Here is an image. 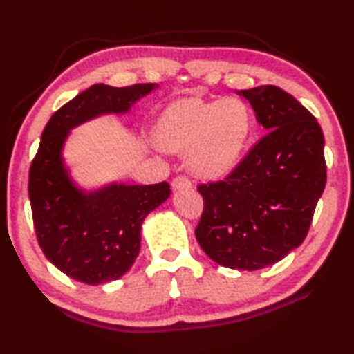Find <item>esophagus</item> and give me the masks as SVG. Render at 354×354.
<instances>
[{
    "mask_svg": "<svg viewBox=\"0 0 354 354\" xmlns=\"http://www.w3.org/2000/svg\"><path fill=\"white\" fill-rule=\"evenodd\" d=\"M171 189L175 192L184 190V189H192V183L185 176H176L171 181Z\"/></svg>",
    "mask_w": 354,
    "mask_h": 354,
    "instance_id": "obj_1",
    "label": "esophagus"
}]
</instances>
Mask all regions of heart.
I'll list each match as a JSON object with an SVG mask.
<instances>
[{
  "label": "heart",
  "mask_w": 354,
  "mask_h": 354,
  "mask_svg": "<svg viewBox=\"0 0 354 354\" xmlns=\"http://www.w3.org/2000/svg\"><path fill=\"white\" fill-rule=\"evenodd\" d=\"M251 129L253 117L242 100L181 98L160 113L154 140L164 151H187V167L195 176L218 179L239 162Z\"/></svg>",
  "instance_id": "b5f03b06"
}]
</instances>
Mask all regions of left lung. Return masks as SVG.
Instances as JSON below:
<instances>
[{
  "label": "left lung",
  "instance_id": "8db88e82",
  "mask_svg": "<svg viewBox=\"0 0 354 354\" xmlns=\"http://www.w3.org/2000/svg\"><path fill=\"white\" fill-rule=\"evenodd\" d=\"M267 134L225 181L198 185L205 211L195 230L218 266L259 270L303 243L325 190V137L299 101L277 86L236 92Z\"/></svg>",
  "mask_w": 354,
  "mask_h": 354
}]
</instances>
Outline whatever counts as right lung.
Instances as JSON below:
<instances>
[{"label":"right lung","instance_id":"right-lung-1","mask_svg":"<svg viewBox=\"0 0 354 354\" xmlns=\"http://www.w3.org/2000/svg\"><path fill=\"white\" fill-rule=\"evenodd\" d=\"M158 84H95L53 113L29 170L28 194L35 234L53 266L88 286L122 278L139 256L147 215L170 196V185L112 181L86 189L65 162L71 129L103 115H127Z\"/></svg>","mask_w":354,"mask_h":354}]
</instances>
